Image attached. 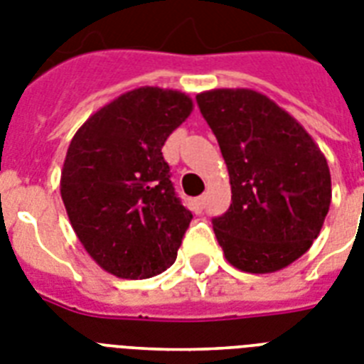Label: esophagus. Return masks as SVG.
<instances>
[{"instance_id":"34e87169","label":"esophagus","mask_w":364,"mask_h":364,"mask_svg":"<svg viewBox=\"0 0 364 364\" xmlns=\"http://www.w3.org/2000/svg\"><path fill=\"white\" fill-rule=\"evenodd\" d=\"M205 208V198L204 196H198V198L193 200V210L196 211V213H202Z\"/></svg>"}]
</instances>
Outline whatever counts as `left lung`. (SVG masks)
<instances>
[{
  "mask_svg": "<svg viewBox=\"0 0 364 364\" xmlns=\"http://www.w3.org/2000/svg\"><path fill=\"white\" fill-rule=\"evenodd\" d=\"M227 162L232 204L213 217L225 257L268 274L291 264L319 236L331 205V171L310 134L255 90L196 96Z\"/></svg>",
  "mask_w": 364,
  "mask_h": 364,
  "instance_id": "left-lung-1",
  "label": "left lung"
}]
</instances>
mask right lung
<instances>
[{"mask_svg":"<svg viewBox=\"0 0 364 364\" xmlns=\"http://www.w3.org/2000/svg\"><path fill=\"white\" fill-rule=\"evenodd\" d=\"M191 111L183 92L136 88L71 139L62 200L77 238L113 276L145 279L176 262L193 213L177 196L162 147Z\"/></svg>","mask_w":364,"mask_h":364,"instance_id":"1","label":"right lung"}]
</instances>
